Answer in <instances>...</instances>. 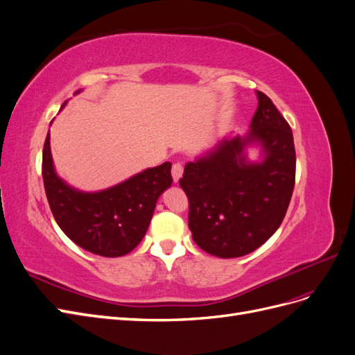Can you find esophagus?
Masks as SVG:
<instances>
[{
    "mask_svg": "<svg viewBox=\"0 0 355 355\" xmlns=\"http://www.w3.org/2000/svg\"><path fill=\"white\" fill-rule=\"evenodd\" d=\"M182 175H184V166H182L180 163H175L173 167H171V176H173L175 184H178V182L180 180Z\"/></svg>",
    "mask_w": 355,
    "mask_h": 355,
    "instance_id": "obj_1",
    "label": "esophagus"
}]
</instances>
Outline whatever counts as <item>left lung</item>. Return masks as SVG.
<instances>
[{
	"label": "left lung",
	"mask_w": 355,
	"mask_h": 355,
	"mask_svg": "<svg viewBox=\"0 0 355 355\" xmlns=\"http://www.w3.org/2000/svg\"><path fill=\"white\" fill-rule=\"evenodd\" d=\"M247 135L225 136L185 166L180 188L189 200L188 225L204 252L230 259L249 254L280 227L295 188L293 133L272 101L256 92ZM260 148V159L246 155Z\"/></svg>",
	"instance_id": "8db88e82"
}]
</instances>
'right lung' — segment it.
<instances>
[{
  "label": "right lung",
  "instance_id": "right-lung-1",
  "mask_svg": "<svg viewBox=\"0 0 355 355\" xmlns=\"http://www.w3.org/2000/svg\"><path fill=\"white\" fill-rule=\"evenodd\" d=\"M170 170L167 161L111 188L85 192L56 173L50 133L42 149V180L53 216L69 240L105 257L124 256L142 241L159 196L173 182Z\"/></svg>",
  "mask_w": 355,
  "mask_h": 355
}]
</instances>
